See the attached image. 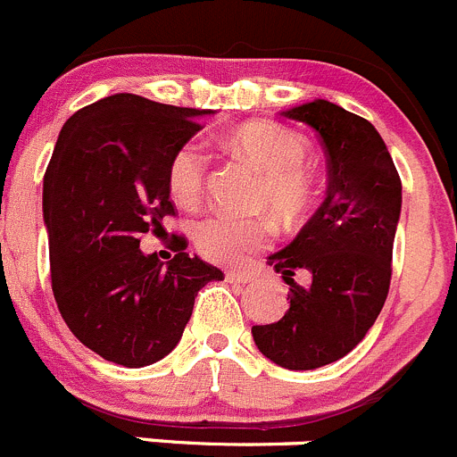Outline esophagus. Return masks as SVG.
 <instances>
[{"mask_svg": "<svg viewBox=\"0 0 457 457\" xmlns=\"http://www.w3.org/2000/svg\"><path fill=\"white\" fill-rule=\"evenodd\" d=\"M225 278H228L229 283H250L254 281V274L243 272V270H228V272H225Z\"/></svg>", "mask_w": 457, "mask_h": 457, "instance_id": "1", "label": "esophagus"}]
</instances>
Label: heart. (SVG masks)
Instances as JSON below:
<instances>
[{"label": "heart", "mask_w": 457, "mask_h": 457, "mask_svg": "<svg viewBox=\"0 0 457 457\" xmlns=\"http://www.w3.org/2000/svg\"><path fill=\"white\" fill-rule=\"evenodd\" d=\"M229 149L261 171L256 207L268 210L283 225H296L312 210L319 179L305 154L308 143L295 129L278 122H247L228 138ZM210 156L198 143L180 145L170 161L167 183L174 201L194 207L203 198ZM272 225L263 216L238 219L207 214L194 225L198 254L214 263H238L272 241Z\"/></svg>", "instance_id": "1"}]
</instances>
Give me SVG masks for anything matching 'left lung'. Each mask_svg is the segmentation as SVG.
Wrapping results in <instances>:
<instances>
[{
    "label": "left lung",
    "mask_w": 457,
    "mask_h": 457,
    "mask_svg": "<svg viewBox=\"0 0 457 457\" xmlns=\"http://www.w3.org/2000/svg\"><path fill=\"white\" fill-rule=\"evenodd\" d=\"M303 122L328 156V196L299 237L268 263L290 286L278 321L252 326L259 351L290 370H312L353 351L382 312L393 274L402 180L369 120L328 100L283 113ZM303 276L305 284H296Z\"/></svg>",
    "instance_id": "obj_1"
}]
</instances>
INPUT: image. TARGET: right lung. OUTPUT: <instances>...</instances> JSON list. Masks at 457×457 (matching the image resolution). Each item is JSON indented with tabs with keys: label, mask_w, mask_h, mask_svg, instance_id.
I'll return each instance as SVG.
<instances>
[{
	"label": "right lung",
	"mask_w": 457,
	"mask_h": 457,
	"mask_svg": "<svg viewBox=\"0 0 457 457\" xmlns=\"http://www.w3.org/2000/svg\"><path fill=\"white\" fill-rule=\"evenodd\" d=\"M203 113L131 93L102 97L64 122L44 174L57 310L84 346L127 369L170 355L198 290L223 278L179 234L167 265L140 250L145 234L179 214L167 170Z\"/></svg>",
	"instance_id": "right-lung-1"
}]
</instances>
